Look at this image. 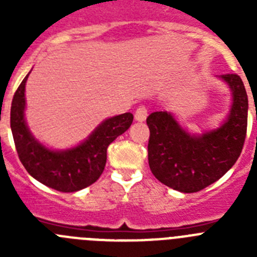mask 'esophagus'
I'll return each instance as SVG.
<instances>
[{
	"instance_id": "esophagus-1",
	"label": "esophagus",
	"mask_w": 257,
	"mask_h": 257,
	"mask_svg": "<svg viewBox=\"0 0 257 257\" xmlns=\"http://www.w3.org/2000/svg\"><path fill=\"white\" fill-rule=\"evenodd\" d=\"M147 115H148V113H147V108H145L144 105H140L139 108L135 110V121L138 122L145 121V119H147Z\"/></svg>"
}]
</instances>
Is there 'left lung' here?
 Here are the masks:
<instances>
[{
    "label": "left lung",
    "mask_w": 257,
    "mask_h": 257,
    "mask_svg": "<svg viewBox=\"0 0 257 257\" xmlns=\"http://www.w3.org/2000/svg\"><path fill=\"white\" fill-rule=\"evenodd\" d=\"M220 78L231 91V106L217 128L188 133L171 112H154L147 118L151 131L148 161L152 174L162 184L183 193L205 189L237 162L247 133L248 99L238 74Z\"/></svg>",
    "instance_id": "left-lung-1"
}]
</instances>
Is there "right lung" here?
<instances>
[{
  "label": "right lung",
  "instance_id": "right-lung-1",
  "mask_svg": "<svg viewBox=\"0 0 257 257\" xmlns=\"http://www.w3.org/2000/svg\"><path fill=\"white\" fill-rule=\"evenodd\" d=\"M29 73L11 103L10 126L20 162L36 180L59 192H77L91 185L103 174L109 144L128 130L134 115L123 113L106 118L73 148H47L33 136L26 122V82Z\"/></svg>",
  "mask_w": 257,
  "mask_h": 257
}]
</instances>
